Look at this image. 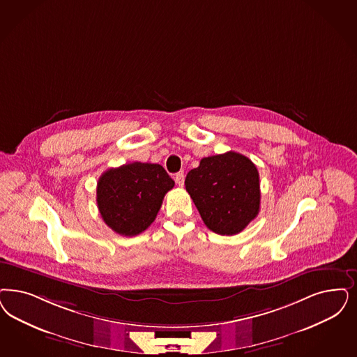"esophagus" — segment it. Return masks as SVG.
Returning <instances> with one entry per match:
<instances>
[{
    "label": "esophagus",
    "mask_w": 357,
    "mask_h": 357,
    "mask_svg": "<svg viewBox=\"0 0 357 357\" xmlns=\"http://www.w3.org/2000/svg\"><path fill=\"white\" fill-rule=\"evenodd\" d=\"M175 182H176V185H179V187L185 185V174L183 172L175 174Z\"/></svg>",
    "instance_id": "esophagus-1"
}]
</instances>
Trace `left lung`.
Here are the masks:
<instances>
[{
  "label": "left lung",
  "mask_w": 357,
  "mask_h": 357,
  "mask_svg": "<svg viewBox=\"0 0 357 357\" xmlns=\"http://www.w3.org/2000/svg\"><path fill=\"white\" fill-rule=\"evenodd\" d=\"M185 185L203 222L215 234H238L259 215V172L240 153L203 158L188 172Z\"/></svg>",
  "instance_id": "obj_1"
}]
</instances>
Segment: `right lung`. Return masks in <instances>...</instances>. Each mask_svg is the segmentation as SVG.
Here are the masks:
<instances>
[{"mask_svg":"<svg viewBox=\"0 0 357 357\" xmlns=\"http://www.w3.org/2000/svg\"><path fill=\"white\" fill-rule=\"evenodd\" d=\"M174 181L157 163L133 162L98 178L96 202L104 222L121 236H137L155 220Z\"/></svg>","mask_w":357,"mask_h":357,"instance_id":"1","label":"right lung"}]
</instances>
